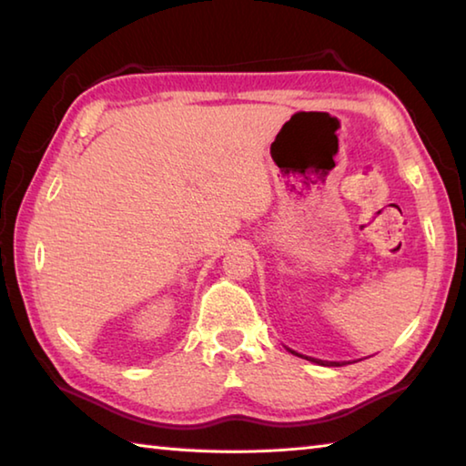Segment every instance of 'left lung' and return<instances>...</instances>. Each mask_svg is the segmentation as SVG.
I'll use <instances>...</instances> for the list:
<instances>
[{
  "mask_svg": "<svg viewBox=\"0 0 466 466\" xmlns=\"http://www.w3.org/2000/svg\"><path fill=\"white\" fill-rule=\"evenodd\" d=\"M320 364H322V361H320ZM333 366H335V364H333Z\"/></svg>",
  "mask_w": 466,
  "mask_h": 466,
  "instance_id": "left-lung-1",
  "label": "left lung"
}]
</instances>
